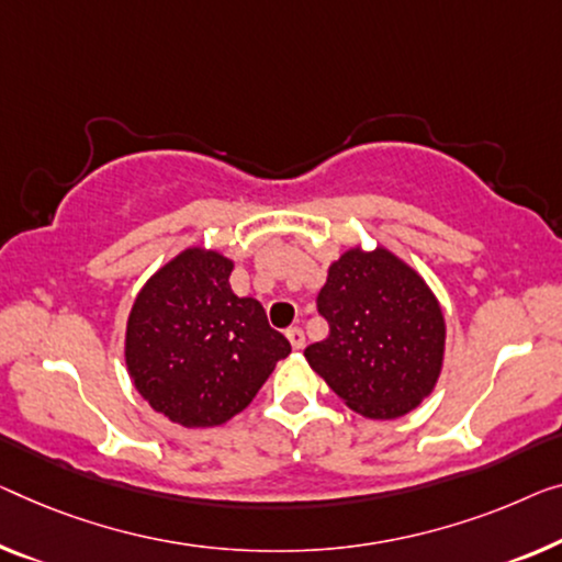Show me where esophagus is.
<instances>
[{
    "label": "esophagus",
    "instance_id": "esophagus-1",
    "mask_svg": "<svg viewBox=\"0 0 562 562\" xmlns=\"http://www.w3.org/2000/svg\"><path fill=\"white\" fill-rule=\"evenodd\" d=\"M284 335H288L290 346H292V348H295V350H300V348H305V333H303V330H300V328H290V330H288V333H284Z\"/></svg>",
    "mask_w": 562,
    "mask_h": 562
}]
</instances>
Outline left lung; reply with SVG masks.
Listing matches in <instances>:
<instances>
[{
	"label": "left lung",
	"instance_id": "1",
	"mask_svg": "<svg viewBox=\"0 0 562 562\" xmlns=\"http://www.w3.org/2000/svg\"><path fill=\"white\" fill-rule=\"evenodd\" d=\"M328 338L305 348L307 363L368 418H398L439 379L443 315L412 267L389 249H348L317 295Z\"/></svg>",
	"mask_w": 562,
	"mask_h": 562
}]
</instances>
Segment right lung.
<instances>
[{
  "label": "right lung",
  "mask_w": 562,
  "mask_h": 562,
  "mask_svg": "<svg viewBox=\"0 0 562 562\" xmlns=\"http://www.w3.org/2000/svg\"><path fill=\"white\" fill-rule=\"evenodd\" d=\"M232 262L191 247L133 303L125 366L140 396L181 426H220L249 406L290 353L255 297L229 288Z\"/></svg>",
  "instance_id": "right-lung-1"
}]
</instances>
